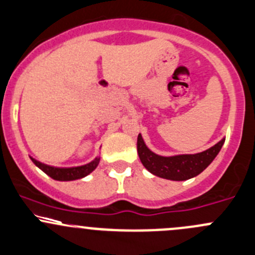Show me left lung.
I'll return each instance as SVG.
<instances>
[{"instance_id":"obj_1","label":"left lung","mask_w":255,"mask_h":255,"mask_svg":"<svg viewBox=\"0 0 255 255\" xmlns=\"http://www.w3.org/2000/svg\"><path fill=\"white\" fill-rule=\"evenodd\" d=\"M225 137L214 146L198 154H179L162 156L151 151L145 144L141 134L137 136V154L140 161L147 171L155 176L174 181H183L194 178L204 171L212 164L224 145Z\"/></svg>"}]
</instances>
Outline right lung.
<instances>
[{
    "label": "right lung",
    "instance_id": "add662e5",
    "mask_svg": "<svg viewBox=\"0 0 255 255\" xmlns=\"http://www.w3.org/2000/svg\"><path fill=\"white\" fill-rule=\"evenodd\" d=\"M32 162L37 168H40L43 173L47 174L50 178L55 179L59 181H71L77 180V179L85 178L89 175L90 173H93L96 168H98L99 162H100V156H96L93 161H90L89 164H85L81 166H74V168H56V166L46 165L43 162L37 161L36 159L31 157Z\"/></svg>",
    "mask_w": 255,
    "mask_h": 255
}]
</instances>
